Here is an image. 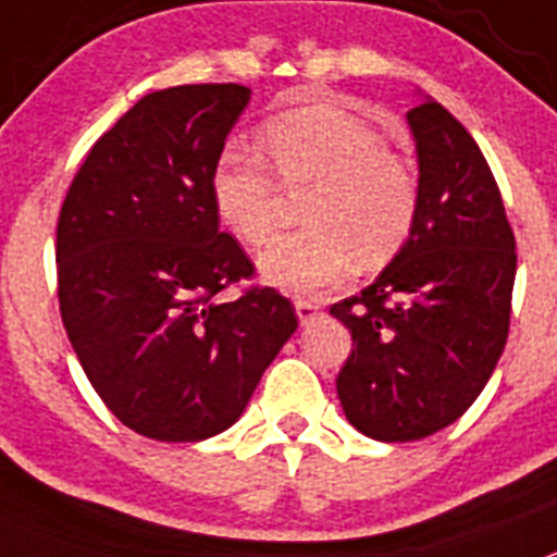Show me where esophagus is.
<instances>
[{"label": "esophagus", "mask_w": 557, "mask_h": 557, "mask_svg": "<svg viewBox=\"0 0 557 557\" xmlns=\"http://www.w3.org/2000/svg\"><path fill=\"white\" fill-rule=\"evenodd\" d=\"M294 308H297V315H299V324H310L313 322V319H319V315H322V308H319V305L315 302H310V299H297V302H294Z\"/></svg>", "instance_id": "obj_1"}]
</instances>
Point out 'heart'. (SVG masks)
Here are the masks:
<instances>
[{
	"instance_id": "1",
	"label": "heart",
	"mask_w": 557,
	"mask_h": 557,
	"mask_svg": "<svg viewBox=\"0 0 557 557\" xmlns=\"http://www.w3.org/2000/svg\"><path fill=\"white\" fill-rule=\"evenodd\" d=\"M267 163L224 149L210 174V197L224 227L249 247L280 227V186L299 191L308 227L277 238L260 255V277L290 294H310L349 269L385 267L413 233L419 180L399 152L363 119L335 104L285 110L260 129ZM274 176L278 178L273 180Z\"/></svg>"
}]
</instances>
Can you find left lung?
Wrapping results in <instances>:
<instances>
[{
	"mask_svg": "<svg viewBox=\"0 0 557 557\" xmlns=\"http://www.w3.org/2000/svg\"><path fill=\"white\" fill-rule=\"evenodd\" d=\"M419 213L405 247L330 313L352 333L341 408L374 441H419L469 410L510 327L516 242L497 180L469 129L422 99L408 110Z\"/></svg>",
	"mask_w": 557,
	"mask_h": 557,
	"instance_id": "1",
	"label": "left lung"
}]
</instances>
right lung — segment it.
Returning <instances> with one entry per match:
<instances>
[{
  "instance_id": "right-lung-1",
  "label": "right lung",
  "mask_w": 557,
  "mask_h": 557,
  "mask_svg": "<svg viewBox=\"0 0 557 557\" xmlns=\"http://www.w3.org/2000/svg\"><path fill=\"white\" fill-rule=\"evenodd\" d=\"M247 85L147 94L91 147L58 219V299L85 377L119 422L154 441H205L247 408L297 330L274 288L219 230L210 174Z\"/></svg>"
}]
</instances>
